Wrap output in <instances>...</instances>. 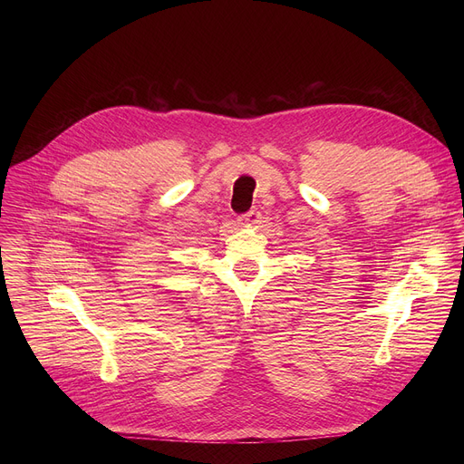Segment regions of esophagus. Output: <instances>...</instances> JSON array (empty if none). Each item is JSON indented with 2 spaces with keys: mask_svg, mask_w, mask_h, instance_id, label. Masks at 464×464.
<instances>
[{
  "mask_svg": "<svg viewBox=\"0 0 464 464\" xmlns=\"http://www.w3.org/2000/svg\"><path fill=\"white\" fill-rule=\"evenodd\" d=\"M260 218H262V217H260L258 211H249V213L238 217V224H240L242 227H255V226L260 222Z\"/></svg>",
  "mask_w": 464,
  "mask_h": 464,
  "instance_id": "esophagus-1",
  "label": "esophagus"
}]
</instances>
